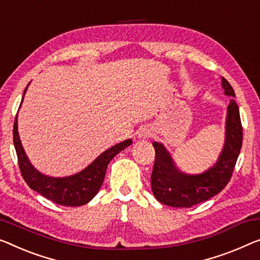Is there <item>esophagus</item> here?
I'll list each match as a JSON object with an SVG mask.
<instances>
[{"instance_id": "obj_1", "label": "esophagus", "mask_w": 260, "mask_h": 260, "mask_svg": "<svg viewBox=\"0 0 260 260\" xmlns=\"http://www.w3.org/2000/svg\"><path fill=\"white\" fill-rule=\"evenodd\" d=\"M150 135H152V131H150L149 128H141L138 133V138L139 139H147V138H149Z\"/></svg>"}]
</instances>
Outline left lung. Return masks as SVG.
<instances>
[{
	"mask_svg": "<svg viewBox=\"0 0 260 260\" xmlns=\"http://www.w3.org/2000/svg\"><path fill=\"white\" fill-rule=\"evenodd\" d=\"M224 94L235 98V91L222 77ZM230 100L226 110L225 139L214 166L201 174H187L176 167L172 155L160 142H153L155 162L150 184L158 202L174 208H191L205 202L220 192L229 183L237 162L243 142V129L239 108L235 99Z\"/></svg>",
	"mask_w": 260,
	"mask_h": 260,
	"instance_id": "left-lung-1",
	"label": "left lung"
}]
</instances>
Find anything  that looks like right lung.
Here are the masks:
<instances>
[{
  "instance_id": "add662e5",
  "label": "right lung",
  "mask_w": 260,
  "mask_h": 260,
  "mask_svg": "<svg viewBox=\"0 0 260 260\" xmlns=\"http://www.w3.org/2000/svg\"><path fill=\"white\" fill-rule=\"evenodd\" d=\"M28 86L25 87L24 93H23L21 105ZM21 105H19V108H21ZM132 142L133 141L131 139H127L125 141L112 146L111 148L100 154L86 168L80 170L79 173L73 174V175L64 177L49 176L35 168L29 157L26 156L18 134L17 114L15 118L14 146L16 149L19 169H21L23 179L32 190L41 193L45 199L57 204L67 205V207H79V205L90 202L102 188L108 164L115 155L131 146Z\"/></svg>"
}]
</instances>
